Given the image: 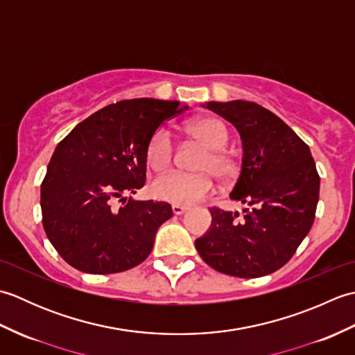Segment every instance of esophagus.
I'll list each match as a JSON object with an SVG mask.
<instances>
[{
	"label": "esophagus",
	"mask_w": 355,
	"mask_h": 355,
	"mask_svg": "<svg viewBox=\"0 0 355 355\" xmlns=\"http://www.w3.org/2000/svg\"><path fill=\"white\" fill-rule=\"evenodd\" d=\"M187 210H189V207H186V206H178V205L172 206L173 215H183L184 212H187Z\"/></svg>",
	"instance_id": "34e87169"
}]
</instances>
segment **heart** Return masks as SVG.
<instances>
[{
  "mask_svg": "<svg viewBox=\"0 0 355 355\" xmlns=\"http://www.w3.org/2000/svg\"><path fill=\"white\" fill-rule=\"evenodd\" d=\"M187 131L201 148H205V154L195 164V169L200 172H171L157 178L150 186V192L157 200L178 206H191L212 192L214 183L207 171L218 180H227L235 172V162L224 150L229 141V134L221 120L202 117L192 122ZM146 162L155 172H163L169 168L172 162V141L166 130H158L150 137L146 146Z\"/></svg>",
  "mask_w": 355,
  "mask_h": 355,
  "instance_id": "heart-1",
  "label": "heart"
}]
</instances>
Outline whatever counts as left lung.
Listing matches in <instances>:
<instances>
[{
  "mask_svg": "<svg viewBox=\"0 0 355 355\" xmlns=\"http://www.w3.org/2000/svg\"><path fill=\"white\" fill-rule=\"evenodd\" d=\"M235 126L243 162L230 200L238 212L210 209L212 224L195 241L207 266L236 277H261L279 270L310 232L320 178L306 143L261 105L247 101L206 102Z\"/></svg>",
  "mask_w": 355,
  "mask_h": 355,
  "instance_id": "left-lung-1",
  "label": "left lung"
}]
</instances>
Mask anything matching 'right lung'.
Here are the masks:
<instances>
[{"label": "right lung", "instance_id": "right-lung-1", "mask_svg": "<svg viewBox=\"0 0 355 355\" xmlns=\"http://www.w3.org/2000/svg\"><path fill=\"white\" fill-rule=\"evenodd\" d=\"M187 108L153 97L112 103L74 126L56 146L41 184L42 224L71 267L111 275L148 258L172 207L128 195L145 186L146 146L158 126Z\"/></svg>", "mask_w": 355, "mask_h": 355}]
</instances>
